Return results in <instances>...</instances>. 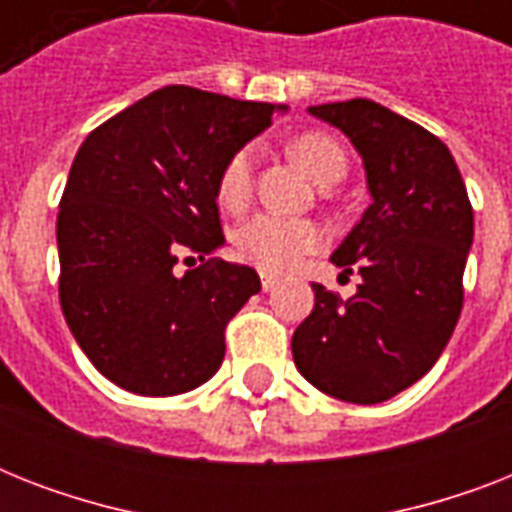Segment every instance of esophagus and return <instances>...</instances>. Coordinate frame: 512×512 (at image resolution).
I'll return each mask as SVG.
<instances>
[{
  "label": "esophagus",
  "instance_id": "34e87169",
  "mask_svg": "<svg viewBox=\"0 0 512 512\" xmlns=\"http://www.w3.org/2000/svg\"><path fill=\"white\" fill-rule=\"evenodd\" d=\"M276 287V279L273 276H263V292H271Z\"/></svg>",
  "mask_w": 512,
  "mask_h": 512
}]
</instances>
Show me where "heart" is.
<instances>
[{
  "label": "heart",
  "instance_id": "heart-1",
  "mask_svg": "<svg viewBox=\"0 0 512 512\" xmlns=\"http://www.w3.org/2000/svg\"><path fill=\"white\" fill-rule=\"evenodd\" d=\"M292 156L319 185L337 183L345 175V154L337 140L321 132H305L292 143ZM252 170L255 151L241 148L225 162L217 180V201L220 207L239 212L252 196ZM321 244L319 225L311 220L281 215H255L236 231V249L244 260L257 265L265 273L292 271L308 252Z\"/></svg>",
  "mask_w": 512,
  "mask_h": 512
}]
</instances>
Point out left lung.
Masks as SVG:
<instances>
[{
	"instance_id": "obj_1",
	"label": "left lung",
	"mask_w": 512,
	"mask_h": 512,
	"mask_svg": "<svg viewBox=\"0 0 512 512\" xmlns=\"http://www.w3.org/2000/svg\"><path fill=\"white\" fill-rule=\"evenodd\" d=\"M308 114L353 143L372 204L329 257L361 273L356 295L313 284L292 356L321 393L380 404L428 374L457 327L473 207L449 148L420 124L364 98Z\"/></svg>"
}]
</instances>
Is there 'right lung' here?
<instances>
[{
    "instance_id": "right-lung-1",
    "label": "right lung",
    "mask_w": 512,
    "mask_h": 512,
    "mask_svg": "<svg viewBox=\"0 0 512 512\" xmlns=\"http://www.w3.org/2000/svg\"><path fill=\"white\" fill-rule=\"evenodd\" d=\"M287 106L183 84L146 95L92 130L58 212L60 308L95 369L138 396H177L220 369L225 327L260 276L207 260L223 247L217 180L225 162Z\"/></svg>"
}]
</instances>
